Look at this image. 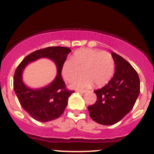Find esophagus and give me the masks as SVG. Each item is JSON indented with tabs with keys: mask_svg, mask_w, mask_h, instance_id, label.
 Segmentation results:
<instances>
[{
	"mask_svg": "<svg viewBox=\"0 0 154 154\" xmlns=\"http://www.w3.org/2000/svg\"><path fill=\"white\" fill-rule=\"evenodd\" d=\"M77 91L79 92V93H84L86 92L85 90H77Z\"/></svg>",
	"mask_w": 154,
	"mask_h": 154,
	"instance_id": "esophagus-1",
	"label": "esophagus"
}]
</instances>
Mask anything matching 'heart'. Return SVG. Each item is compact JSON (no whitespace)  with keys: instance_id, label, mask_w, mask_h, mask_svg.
Here are the masks:
<instances>
[{"instance_id":"1","label":"heart","mask_w":154,"mask_h":154,"mask_svg":"<svg viewBox=\"0 0 154 154\" xmlns=\"http://www.w3.org/2000/svg\"><path fill=\"white\" fill-rule=\"evenodd\" d=\"M115 70L112 56L107 51L98 49L82 48L75 51L71 60L63 63L61 72L67 82H71L82 73L84 76L75 79L71 85L74 88L103 87L110 82Z\"/></svg>"}]
</instances>
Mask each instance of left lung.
<instances>
[{
  "label": "left lung",
  "mask_w": 154,
  "mask_h": 154,
  "mask_svg": "<svg viewBox=\"0 0 154 154\" xmlns=\"http://www.w3.org/2000/svg\"><path fill=\"white\" fill-rule=\"evenodd\" d=\"M115 72L110 82L95 91L97 100L88 107L91 119L103 125H111L131 111L140 94V84L137 72L119 55L111 54Z\"/></svg>",
  "instance_id": "1"
}]
</instances>
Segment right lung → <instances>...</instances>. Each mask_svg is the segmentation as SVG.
Masks as SVG:
<instances>
[{
  "mask_svg": "<svg viewBox=\"0 0 154 154\" xmlns=\"http://www.w3.org/2000/svg\"><path fill=\"white\" fill-rule=\"evenodd\" d=\"M71 49L66 47H48L31 53L19 63L14 76V89L23 109L39 122L52 121L63 114L68 98L75 91L66 89L61 77V69ZM41 57L54 60L57 67V75L53 82L39 89L26 87L22 81V72L29 63Z\"/></svg>",
  "mask_w": 154,
  "mask_h": 154,
  "instance_id": "add662e5",
  "label": "right lung"
}]
</instances>
